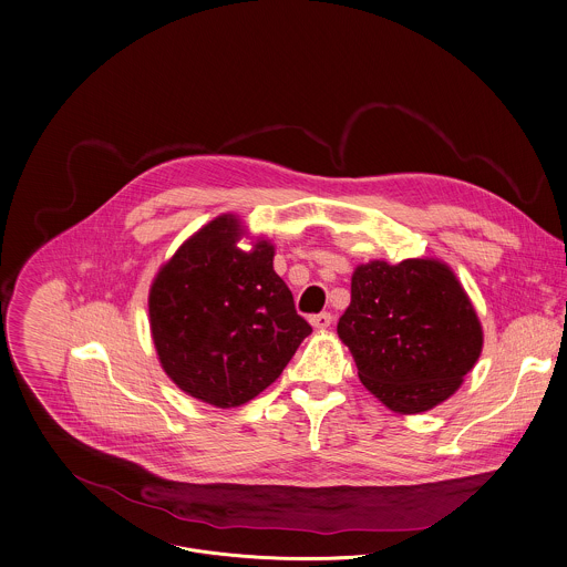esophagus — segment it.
Segmentation results:
<instances>
[{
	"mask_svg": "<svg viewBox=\"0 0 567 567\" xmlns=\"http://www.w3.org/2000/svg\"><path fill=\"white\" fill-rule=\"evenodd\" d=\"M330 323H332V315L330 313H319L311 317V326L317 330H326Z\"/></svg>",
	"mask_w": 567,
	"mask_h": 567,
	"instance_id": "34e87169",
	"label": "esophagus"
}]
</instances>
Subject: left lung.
Here are the masks:
<instances>
[{
	"label": "left lung",
	"instance_id": "obj_1",
	"mask_svg": "<svg viewBox=\"0 0 567 567\" xmlns=\"http://www.w3.org/2000/svg\"><path fill=\"white\" fill-rule=\"evenodd\" d=\"M337 334L350 348L365 389L402 415L445 402L483 352V326L472 300L437 258L359 265Z\"/></svg>",
	"mask_w": 567,
	"mask_h": 567
}]
</instances>
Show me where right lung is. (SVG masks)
I'll return each instance as SVG.
<instances>
[{"instance_id":"right-lung-1","label":"right lung","mask_w":567,"mask_h":567,"mask_svg":"<svg viewBox=\"0 0 567 567\" xmlns=\"http://www.w3.org/2000/svg\"><path fill=\"white\" fill-rule=\"evenodd\" d=\"M241 219L219 215L176 250L150 287V330L165 374L217 409L241 406L282 374L311 326L274 271L267 239L239 248Z\"/></svg>"}]
</instances>
